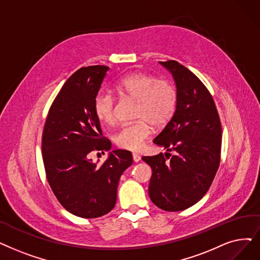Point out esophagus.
<instances>
[{
    "label": "esophagus",
    "instance_id": "obj_1",
    "mask_svg": "<svg viewBox=\"0 0 260 260\" xmlns=\"http://www.w3.org/2000/svg\"><path fill=\"white\" fill-rule=\"evenodd\" d=\"M133 159H134L135 162H138V161L141 159V157H140V155L137 154V153H133Z\"/></svg>",
    "mask_w": 260,
    "mask_h": 260
}]
</instances>
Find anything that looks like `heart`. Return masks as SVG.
I'll list each match as a JSON object with an SVG mask.
<instances>
[{"mask_svg": "<svg viewBox=\"0 0 260 260\" xmlns=\"http://www.w3.org/2000/svg\"><path fill=\"white\" fill-rule=\"evenodd\" d=\"M116 91L137 100L132 124L123 125L115 135V143L120 149L138 151L154 127L166 126L173 118L177 106V92L171 82L156 78L151 74L133 72L114 86ZM93 112L100 122L110 125L115 122V99L110 93L100 92L93 100Z\"/></svg>", "mask_w": 260, "mask_h": 260, "instance_id": "heart-1", "label": "heart"}]
</instances>
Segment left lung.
<instances>
[{
	"label": "left lung",
	"instance_id": "obj_1",
	"mask_svg": "<svg viewBox=\"0 0 260 260\" xmlns=\"http://www.w3.org/2000/svg\"><path fill=\"white\" fill-rule=\"evenodd\" d=\"M160 63L172 73L177 92L175 114L154 139L169 153L143 156L142 160L152 168V202L166 211H180L204 197L216 176L221 121L210 92L196 74L175 60Z\"/></svg>",
	"mask_w": 260,
	"mask_h": 260
}]
</instances>
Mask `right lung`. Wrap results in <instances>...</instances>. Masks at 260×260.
Segmentation results:
<instances>
[{"instance_id": "right-lung-1", "label": "right lung", "mask_w": 260, "mask_h": 260, "mask_svg": "<svg viewBox=\"0 0 260 260\" xmlns=\"http://www.w3.org/2000/svg\"><path fill=\"white\" fill-rule=\"evenodd\" d=\"M109 68L89 66L73 73L52 103L42 133L47 179L61 206L74 216L102 217L115 207L122 173L133 164L129 151L115 150L100 167L93 151H108L93 112V100Z\"/></svg>"}]
</instances>
